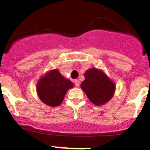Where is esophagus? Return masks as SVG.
<instances>
[{"label": "esophagus", "mask_w": 150, "mask_h": 150, "mask_svg": "<svg viewBox=\"0 0 150 150\" xmlns=\"http://www.w3.org/2000/svg\"><path fill=\"white\" fill-rule=\"evenodd\" d=\"M74 84H75V86L77 87L79 86V84H80V82H79V79H75L74 80Z\"/></svg>", "instance_id": "obj_1"}]
</instances>
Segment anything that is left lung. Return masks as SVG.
I'll return each mask as SVG.
<instances>
[{
    "mask_svg": "<svg viewBox=\"0 0 150 150\" xmlns=\"http://www.w3.org/2000/svg\"><path fill=\"white\" fill-rule=\"evenodd\" d=\"M84 76L81 88L94 104L101 105L110 100L116 86L104 72L91 68L85 73Z\"/></svg>",
    "mask_w": 150,
    "mask_h": 150,
    "instance_id": "8db88e82",
    "label": "left lung"
}]
</instances>
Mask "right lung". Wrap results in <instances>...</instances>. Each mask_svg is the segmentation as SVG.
Listing matches in <instances>:
<instances>
[{
    "label": "right lung",
    "mask_w": 150,
    "mask_h": 150,
    "mask_svg": "<svg viewBox=\"0 0 150 150\" xmlns=\"http://www.w3.org/2000/svg\"><path fill=\"white\" fill-rule=\"evenodd\" d=\"M74 84L62 76L57 70L50 71L38 83L37 91L40 99L51 107H57L63 101L64 95Z\"/></svg>",
    "instance_id": "right-lung-1"
}]
</instances>
